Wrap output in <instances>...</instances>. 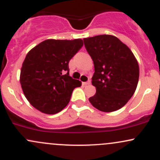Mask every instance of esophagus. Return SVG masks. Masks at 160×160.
<instances>
[{
  "label": "esophagus",
  "mask_w": 160,
  "mask_h": 160,
  "mask_svg": "<svg viewBox=\"0 0 160 160\" xmlns=\"http://www.w3.org/2000/svg\"><path fill=\"white\" fill-rule=\"evenodd\" d=\"M89 84H90V80H89V81H87V82H82V85H83V86L89 85Z\"/></svg>",
  "instance_id": "obj_1"
}]
</instances>
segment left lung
<instances>
[{
	"instance_id": "8db88e82",
	"label": "left lung",
	"mask_w": 160,
	"mask_h": 160,
	"mask_svg": "<svg viewBox=\"0 0 160 160\" xmlns=\"http://www.w3.org/2000/svg\"><path fill=\"white\" fill-rule=\"evenodd\" d=\"M83 41L95 68L92 84L96 93L89 98V102L103 112L120 109L137 88L139 66L136 58L127 46L113 35H97L84 38Z\"/></svg>"
}]
</instances>
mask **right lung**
I'll list each match as a JSON object with an SVG mask.
<instances>
[{
	"mask_svg": "<svg viewBox=\"0 0 160 160\" xmlns=\"http://www.w3.org/2000/svg\"><path fill=\"white\" fill-rule=\"evenodd\" d=\"M82 45L81 39H48L28 52L20 83L34 108L46 114H55L68 105L74 88L82 85L81 81L69 76L68 63Z\"/></svg>",
	"mask_w": 160,
	"mask_h": 160,
	"instance_id": "obj_1",
	"label": "right lung"
}]
</instances>
